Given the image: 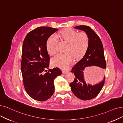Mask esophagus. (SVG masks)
<instances>
[{
    "label": "esophagus",
    "instance_id": "34e87169",
    "mask_svg": "<svg viewBox=\"0 0 123 123\" xmlns=\"http://www.w3.org/2000/svg\"><path fill=\"white\" fill-rule=\"evenodd\" d=\"M68 71V70H62V73L63 74H66L67 73Z\"/></svg>",
    "mask_w": 123,
    "mask_h": 123
}]
</instances>
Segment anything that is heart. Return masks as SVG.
<instances>
[{
  "mask_svg": "<svg viewBox=\"0 0 123 123\" xmlns=\"http://www.w3.org/2000/svg\"><path fill=\"white\" fill-rule=\"evenodd\" d=\"M62 40L68 42L66 53H58L51 60L52 64L56 67L66 68L74 62L75 57L80 59L84 56L89 46V38L85 32L78 33L72 29H63L59 33ZM58 42V37L53 34L49 37L46 42L48 53L52 55L56 52Z\"/></svg>",
  "mask_w": 123,
  "mask_h": 123,
  "instance_id": "b5f03b06",
  "label": "heart"
}]
</instances>
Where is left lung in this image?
Segmentation results:
<instances>
[{"instance_id":"left-lung-1","label":"left lung","mask_w":123,"mask_h":123,"mask_svg":"<svg viewBox=\"0 0 123 123\" xmlns=\"http://www.w3.org/2000/svg\"><path fill=\"white\" fill-rule=\"evenodd\" d=\"M75 28L87 34L89 38V46L84 57L72 68L71 72L76 77L70 85L74 94L78 98L90 100L96 97L100 92L105 84V78L104 77L101 82L95 85L87 84L83 76V71L86 67L96 66L101 68L98 69L103 75L106 68L104 46L99 36L90 27L81 25Z\"/></svg>"}]
</instances>
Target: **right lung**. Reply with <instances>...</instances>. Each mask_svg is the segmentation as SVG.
<instances>
[{"label": "right lung", "instance_id": "right-lung-1", "mask_svg": "<svg viewBox=\"0 0 123 123\" xmlns=\"http://www.w3.org/2000/svg\"><path fill=\"white\" fill-rule=\"evenodd\" d=\"M57 30L49 27L37 28L28 33L23 42L21 67L24 86L28 94L36 100L51 97L55 92L54 80L62 73L58 68L46 70L50 61L46 42Z\"/></svg>", "mask_w": 123, "mask_h": 123}]
</instances>
